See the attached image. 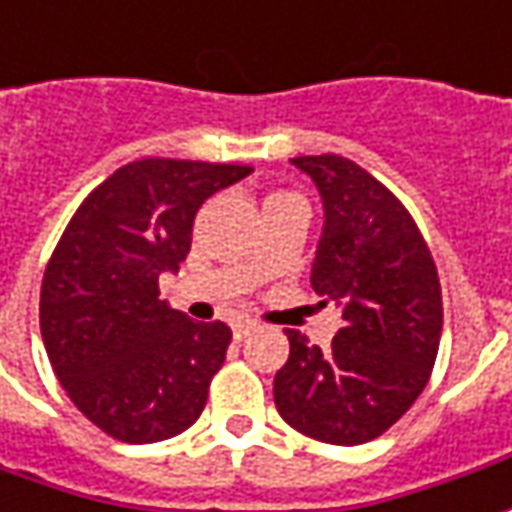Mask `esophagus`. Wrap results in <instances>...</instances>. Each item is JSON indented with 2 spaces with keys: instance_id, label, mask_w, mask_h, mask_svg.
<instances>
[{
  "instance_id": "esophagus-1",
  "label": "esophagus",
  "mask_w": 512,
  "mask_h": 512,
  "mask_svg": "<svg viewBox=\"0 0 512 512\" xmlns=\"http://www.w3.org/2000/svg\"><path fill=\"white\" fill-rule=\"evenodd\" d=\"M252 330H255V322H252V319H241V322H235V325H232V336L241 342V339H246Z\"/></svg>"
}]
</instances>
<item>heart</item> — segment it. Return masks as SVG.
Here are the masks:
<instances>
[{
    "label": "heart",
    "instance_id": "1",
    "mask_svg": "<svg viewBox=\"0 0 512 512\" xmlns=\"http://www.w3.org/2000/svg\"><path fill=\"white\" fill-rule=\"evenodd\" d=\"M271 198H285V196H271Z\"/></svg>",
    "mask_w": 512,
    "mask_h": 512
}]
</instances>
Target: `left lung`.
Masks as SVG:
<instances>
[{"label": "left lung", "instance_id": "8db88e82", "mask_svg": "<svg viewBox=\"0 0 512 512\" xmlns=\"http://www.w3.org/2000/svg\"><path fill=\"white\" fill-rule=\"evenodd\" d=\"M325 210L311 288L342 314L330 347L291 330L274 403L291 429L333 446L370 443L429 384L443 333L437 269L412 215L336 154L297 156Z\"/></svg>", "mask_w": 512, "mask_h": 512}]
</instances>
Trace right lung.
Masks as SVG:
<instances>
[{
	"label": "right lung",
	"instance_id": "right-lung-1",
	"mask_svg": "<svg viewBox=\"0 0 512 512\" xmlns=\"http://www.w3.org/2000/svg\"><path fill=\"white\" fill-rule=\"evenodd\" d=\"M246 165L142 159L114 170L72 215L41 285V339L83 415L123 443H159L204 412L232 330L159 300L193 243L198 207Z\"/></svg>",
	"mask_w": 512,
	"mask_h": 512
}]
</instances>
